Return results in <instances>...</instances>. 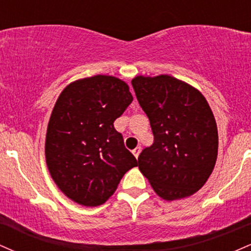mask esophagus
<instances>
[{
    "label": "esophagus",
    "instance_id": "1",
    "mask_svg": "<svg viewBox=\"0 0 251 251\" xmlns=\"http://www.w3.org/2000/svg\"><path fill=\"white\" fill-rule=\"evenodd\" d=\"M140 151H142V148H135L133 151H132V152H133V154H134L135 158H138V155H139Z\"/></svg>",
    "mask_w": 251,
    "mask_h": 251
}]
</instances>
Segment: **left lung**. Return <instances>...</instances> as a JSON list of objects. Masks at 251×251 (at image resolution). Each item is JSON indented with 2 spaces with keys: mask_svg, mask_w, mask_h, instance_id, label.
Segmentation results:
<instances>
[{
  "mask_svg": "<svg viewBox=\"0 0 251 251\" xmlns=\"http://www.w3.org/2000/svg\"><path fill=\"white\" fill-rule=\"evenodd\" d=\"M132 86L154 137L138 157L139 170L164 200L194 195L217 159V125L208 101L200 91L170 75H139Z\"/></svg>",
  "mask_w": 251,
  "mask_h": 251,
  "instance_id": "8db88e82",
  "label": "left lung"
}]
</instances>
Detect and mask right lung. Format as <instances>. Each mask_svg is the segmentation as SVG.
I'll list each match as a JSON object with an SVG mask.
<instances>
[{
	"label": "right lung",
	"instance_id": "1",
	"mask_svg": "<svg viewBox=\"0 0 251 251\" xmlns=\"http://www.w3.org/2000/svg\"><path fill=\"white\" fill-rule=\"evenodd\" d=\"M132 100L128 86L108 75L77 80L60 94L48 123L46 162L72 201L86 206L105 203L138 165L113 125Z\"/></svg>",
	"mask_w": 251,
	"mask_h": 251
}]
</instances>
